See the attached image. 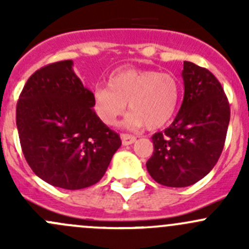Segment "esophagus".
Masks as SVG:
<instances>
[{
	"label": "esophagus",
	"mask_w": 249,
	"mask_h": 249,
	"mask_svg": "<svg viewBox=\"0 0 249 249\" xmlns=\"http://www.w3.org/2000/svg\"><path fill=\"white\" fill-rule=\"evenodd\" d=\"M120 139H122V143L124 145H130L136 141V137L132 136V135H127V134H122L120 135Z\"/></svg>",
	"instance_id": "1"
}]
</instances>
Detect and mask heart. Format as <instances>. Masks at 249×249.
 Here are the masks:
<instances>
[{"label":"heart","mask_w":249,"mask_h":249,"mask_svg":"<svg viewBox=\"0 0 249 249\" xmlns=\"http://www.w3.org/2000/svg\"><path fill=\"white\" fill-rule=\"evenodd\" d=\"M180 87L171 73L157 70L123 69L108 79V88H96L92 92V105L97 117L108 126L117 125L126 110L127 127L147 126L157 130L166 125L177 109Z\"/></svg>","instance_id":"obj_1"}]
</instances>
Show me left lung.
Returning <instances> with one entry per match:
<instances>
[{"label":"left lung","mask_w":249,"mask_h":249,"mask_svg":"<svg viewBox=\"0 0 249 249\" xmlns=\"http://www.w3.org/2000/svg\"><path fill=\"white\" fill-rule=\"evenodd\" d=\"M184 97L165 131L153 135L147 170L159 184L192 185L214 167L224 148L230 106L222 85L208 70L183 62Z\"/></svg>","instance_id":"obj_1"}]
</instances>
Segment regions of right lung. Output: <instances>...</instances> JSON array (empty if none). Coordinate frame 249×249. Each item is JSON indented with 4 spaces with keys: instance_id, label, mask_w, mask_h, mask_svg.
I'll return each instance as SVG.
<instances>
[{
    "instance_id": "add662e5",
    "label": "right lung",
    "mask_w": 249,
    "mask_h": 249,
    "mask_svg": "<svg viewBox=\"0 0 249 249\" xmlns=\"http://www.w3.org/2000/svg\"><path fill=\"white\" fill-rule=\"evenodd\" d=\"M72 66V60L54 62L27 79L17 127L32 171L54 187L77 190L104 177L122 141L97 117L92 92Z\"/></svg>"
}]
</instances>
